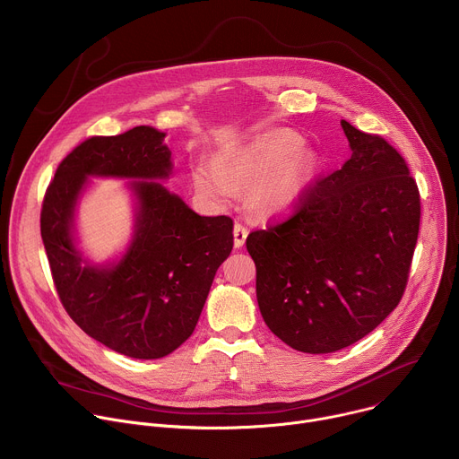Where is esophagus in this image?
I'll return each mask as SVG.
<instances>
[{
	"instance_id": "esophagus-1",
	"label": "esophagus",
	"mask_w": 459,
	"mask_h": 459,
	"mask_svg": "<svg viewBox=\"0 0 459 459\" xmlns=\"http://www.w3.org/2000/svg\"><path fill=\"white\" fill-rule=\"evenodd\" d=\"M247 236H248L247 227H243L241 223H236V225H234V247H236V248H241V247L245 245Z\"/></svg>"
}]
</instances>
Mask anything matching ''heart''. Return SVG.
Instances as JSON below:
<instances>
[{
    "instance_id": "1",
    "label": "heart",
    "mask_w": 459,
    "mask_h": 459,
    "mask_svg": "<svg viewBox=\"0 0 459 459\" xmlns=\"http://www.w3.org/2000/svg\"><path fill=\"white\" fill-rule=\"evenodd\" d=\"M301 151L303 140L298 134L271 130L218 152L214 161L195 163L190 170L192 185L212 207L230 204L238 186H248V207L261 216H276L298 204L312 174V161Z\"/></svg>"
}]
</instances>
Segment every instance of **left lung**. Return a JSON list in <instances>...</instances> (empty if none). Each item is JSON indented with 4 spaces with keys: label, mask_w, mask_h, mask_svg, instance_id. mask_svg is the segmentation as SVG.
<instances>
[{
    "label": "left lung",
    "mask_w": 459,
    "mask_h": 459,
    "mask_svg": "<svg viewBox=\"0 0 459 459\" xmlns=\"http://www.w3.org/2000/svg\"><path fill=\"white\" fill-rule=\"evenodd\" d=\"M342 126L351 160L308 188L292 218L247 238L261 316L307 354L359 342L398 307L420 230L405 160L381 136Z\"/></svg>",
    "instance_id": "obj_1"
}]
</instances>
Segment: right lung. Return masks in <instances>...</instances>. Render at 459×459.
I'll return each instance as SVG.
<instances>
[{"label": "right lung", "instance_id": "add662e5", "mask_svg": "<svg viewBox=\"0 0 459 459\" xmlns=\"http://www.w3.org/2000/svg\"><path fill=\"white\" fill-rule=\"evenodd\" d=\"M165 136L142 125L83 142L59 163L41 209V239L65 310L85 334L136 359L169 356L190 338L234 245L230 218L195 214L161 183L174 169ZM91 177L128 178L135 202L134 236L105 264L84 255L75 234Z\"/></svg>", "mask_w": 459, "mask_h": 459}]
</instances>
